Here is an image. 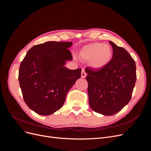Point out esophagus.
<instances>
[{
  "label": "esophagus",
  "mask_w": 151,
  "mask_h": 151,
  "mask_svg": "<svg viewBox=\"0 0 151 151\" xmlns=\"http://www.w3.org/2000/svg\"><path fill=\"white\" fill-rule=\"evenodd\" d=\"M86 77V72L84 69H83L81 71V77L82 78H85Z\"/></svg>",
  "instance_id": "esophagus-1"
}]
</instances>
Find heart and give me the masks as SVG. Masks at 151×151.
I'll return each mask as SVG.
<instances>
[{
  "instance_id": "1",
  "label": "heart",
  "mask_w": 151,
  "mask_h": 151,
  "mask_svg": "<svg viewBox=\"0 0 151 151\" xmlns=\"http://www.w3.org/2000/svg\"><path fill=\"white\" fill-rule=\"evenodd\" d=\"M81 60L89 61L90 66L96 70H101L110 62L113 57V49L108 44L93 43L86 45L79 52Z\"/></svg>"
}]
</instances>
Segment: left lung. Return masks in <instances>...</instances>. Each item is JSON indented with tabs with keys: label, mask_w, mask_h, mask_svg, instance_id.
Wrapping results in <instances>:
<instances>
[{
	"label": "left lung",
	"mask_w": 151,
	"mask_h": 151,
	"mask_svg": "<svg viewBox=\"0 0 151 151\" xmlns=\"http://www.w3.org/2000/svg\"><path fill=\"white\" fill-rule=\"evenodd\" d=\"M111 60L101 70L85 68L89 104L95 112L110 116L129 103L137 79L135 62L125 49L109 41Z\"/></svg>",
	"instance_id": "left-lung-1"
}]
</instances>
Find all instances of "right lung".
I'll list each match as a JSON object with an SVG mask.
<instances>
[{
	"mask_svg": "<svg viewBox=\"0 0 151 151\" xmlns=\"http://www.w3.org/2000/svg\"><path fill=\"white\" fill-rule=\"evenodd\" d=\"M72 42H47L32 47L21 63L20 88L24 101L38 115H50L60 109L66 95L81 76V69L64 65L72 60Z\"/></svg>",
	"mask_w": 151,
	"mask_h": 151,
	"instance_id": "obj_1",
	"label": "right lung"
}]
</instances>
